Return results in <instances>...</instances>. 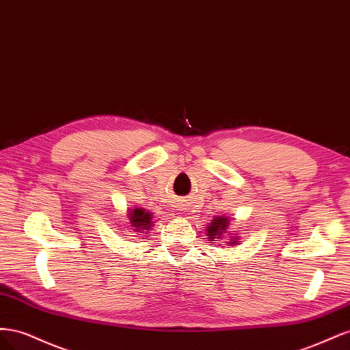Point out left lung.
Returning a JSON list of instances; mask_svg holds the SVG:
<instances>
[{"label":"left lung","instance_id":"obj_1","mask_svg":"<svg viewBox=\"0 0 350 350\" xmlns=\"http://www.w3.org/2000/svg\"><path fill=\"white\" fill-rule=\"evenodd\" d=\"M229 217L226 216H216L213 220L210 221L207 225V237L208 241H217L221 238H226V235L229 234ZM229 241H226L225 243L226 245H238L239 243V237L238 235H230L228 237ZM225 243H221V245H225Z\"/></svg>","mask_w":350,"mask_h":350}]
</instances>
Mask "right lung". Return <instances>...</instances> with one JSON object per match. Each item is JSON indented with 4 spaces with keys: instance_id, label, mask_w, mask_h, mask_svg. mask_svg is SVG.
Returning <instances> with one entry per match:
<instances>
[{
    "instance_id": "add662e5",
    "label": "right lung",
    "mask_w": 350,
    "mask_h": 350,
    "mask_svg": "<svg viewBox=\"0 0 350 350\" xmlns=\"http://www.w3.org/2000/svg\"><path fill=\"white\" fill-rule=\"evenodd\" d=\"M129 220L131 229L135 232V234H149V230L153 226V213L150 211H146V208H130L129 210Z\"/></svg>"
}]
</instances>
